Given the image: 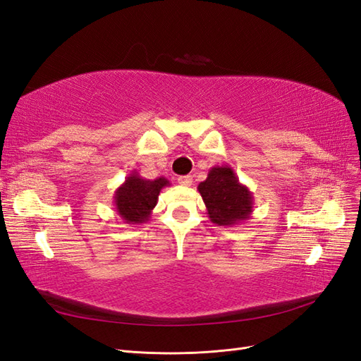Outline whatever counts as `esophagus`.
<instances>
[{
    "mask_svg": "<svg viewBox=\"0 0 361 361\" xmlns=\"http://www.w3.org/2000/svg\"><path fill=\"white\" fill-rule=\"evenodd\" d=\"M178 182L182 185V187H190V185L192 183V176H179L178 178Z\"/></svg>",
    "mask_w": 361,
    "mask_h": 361,
    "instance_id": "1",
    "label": "esophagus"
}]
</instances>
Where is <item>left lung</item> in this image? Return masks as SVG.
<instances>
[{
    "instance_id": "1",
    "label": "left lung",
    "mask_w": 361,
    "mask_h": 361,
    "mask_svg": "<svg viewBox=\"0 0 361 361\" xmlns=\"http://www.w3.org/2000/svg\"><path fill=\"white\" fill-rule=\"evenodd\" d=\"M209 220L216 226L232 227L253 212V192L239 182L231 166H214L197 187Z\"/></svg>"
}]
</instances>
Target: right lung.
<instances>
[{
  "instance_id": "right-lung-1",
  "label": "right lung",
  "mask_w": 361,
  "mask_h": 361,
  "mask_svg": "<svg viewBox=\"0 0 361 361\" xmlns=\"http://www.w3.org/2000/svg\"><path fill=\"white\" fill-rule=\"evenodd\" d=\"M164 187H170V180L166 178L161 176L152 180L141 178L137 170L130 171L125 182L114 192L117 215L126 224L147 223Z\"/></svg>"
}]
</instances>
